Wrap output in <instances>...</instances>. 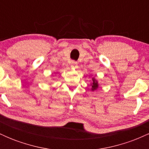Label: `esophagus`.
<instances>
[{
    "label": "esophagus",
    "instance_id": "esophagus-1",
    "mask_svg": "<svg viewBox=\"0 0 149 149\" xmlns=\"http://www.w3.org/2000/svg\"><path fill=\"white\" fill-rule=\"evenodd\" d=\"M71 68H73V69H76L78 67V63L75 61H72L71 63Z\"/></svg>",
    "mask_w": 149,
    "mask_h": 149
}]
</instances>
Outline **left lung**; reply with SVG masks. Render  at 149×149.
<instances>
[{
    "instance_id": "8db88e82",
    "label": "left lung",
    "mask_w": 149,
    "mask_h": 149,
    "mask_svg": "<svg viewBox=\"0 0 149 149\" xmlns=\"http://www.w3.org/2000/svg\"><path fill=\"white\" fill-rule=\"evenodd\" d=\"M91 90L92 91H95V90H97V88H99V83L98 81L95 79V78H92V83H91Z\"/></svg>"
}]
</instances>
